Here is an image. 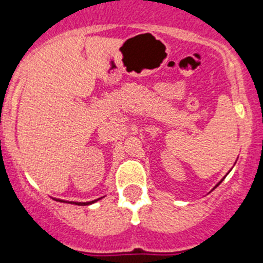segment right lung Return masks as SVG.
Here are the masks:
<instances>
[{"label": "right lung", "instance_id": "right-lung-1", "mask_svg": "<svg viewBox=\"0 0 263 263\" xmlns=\"http://www.w3.org/2000/svg\"><path fill=\"white\" fill-rule=\"evenodd\" d=\"M99 200V199H98ZM96 202V200H92V202H88V203H77V202H73V204H77V205H87V204H91V203Z\"/></svg>", "mask_w": 263, "mask_h": 263}]
</instances>
